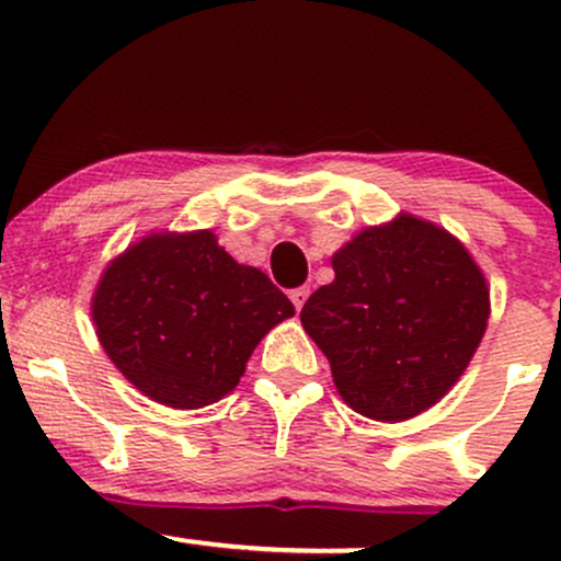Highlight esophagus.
Returning a JSON list of instances; mask_svg holds the SVG:
<instances>
[{
    "label": "esophagus",
    "mask_w": 561,
    "mask_h": 561,
    "mask_svg": "<svg viewBox=\"0 0 561 561\" xmlns=\"http://www.w3.org/2000/svg\"><path fill=\"white\" fill-rule=\"evenodd\" d=\"M308 295H311V289H308V287H295V289H289V300L295 302V308H298V311L302 308V302L308 300Z\"/></svg>",
    "instance_id": "obj_1"
}]
</instances>
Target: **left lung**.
<instances>
[{
  "mask_svg": "<svg viewBox=\"0 0 561 561\" xmlns=\"http://www.w3.org/2000/svg\"><path fill=\"white\" fill-rule=\"evenodd\" d=\"M334 279L300 311L362 416L405 422L459 382L491 317V289L450 231L411 214L366 227L332 255Z\"/></svg>",
  "mask_w": 561,
  "mask_h": 561,
  "instance_id": "8db88e82",
  "label": "left lung"
}]
</instances>
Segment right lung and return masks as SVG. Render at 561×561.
I'll return each instance as SVG.
<instances>
[{
  "mask_svg": "<svg viewBox=\"0 0 561 561\" xmlns=\"http://www.w3.org/2000/svg\"><path fill=\"white\" fill-rule=\"evenodd\" d=\"M295 317L261 268L210 229L152 231L107 263L92 298L96 337L150 401L203 409L237 388L268 330Z\"/></svg>",
  "mask_w": 561,
  "mask_h": 561,
  "instance_id": "right-lung-1",
  "label": "right lung"
}]
</instances>
